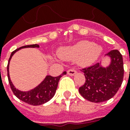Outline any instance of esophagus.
I'll return each instance as SVG.
<instances>
[{"label":"esophagus","mask_w":130,"mask_h":130,"mask_svg":"<svg viewBox=\"0 0 130 130\" xmlns=\"http://www.w3.org/2000/svg\"><path fill=\"white\" fill-rule=\"evenodd\" d=\"M76 73H77L76 70H75V69H70L67 71V74L69 75H71V76H73V75H75Z\"/></svg>","instance_id":"esophagus-1"}]
</instances>
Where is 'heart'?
<instances>
[{"mask_svg": "<svg viewBox=\"0 0 130 130\" xmlns=\"http://www.w3.org/2000/svg\"><path fill=\"white\" fill-rule=\"evenodd\" d=\"M103 48L92 42L84 40L68 46L61 52V55L67 59H77L82 65H88L94 63L102 53Z\"/></svg>", "mask_w": 130, "mask_h": 130, "instance_id": "heart-1", "label": "heart"}]
</instances>
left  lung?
Segmentation results:
<instances>
[{
  "label": "left lung",
  "mask_w": 130,
  "mask_h": 130,
  "mask_svg": "<svg viewBox=\"0 0 130 130\" xmlns=\"http://www.w3.org/2000/svg\"><path fill=\"white\" fill-rule=\"evenodd\" d=\"M106 55L111 59L107 67L97 63L81 70L84 73L86 82L79 88L80 94L92 103H102L115 95L123 82V57L118 50H113Z\"/></svg>",
  "instance_id": "left-lung-1"
}]
</instances>
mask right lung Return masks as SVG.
Returning a JSON list of instances; mask_svg holds the SVG:
<instances>
[{
	"mask_svg": "<svg viewBox=\"0 0 130 130\" xmlns=\"http://www.w3.org/2000/svg\"><path fill=\"white\" fill-rule=\"evenodd\" d=\"M40 46L38 44H31L21 46L19 48H17L14 51L12 52L10 58L9 59L8 65H7V75H8V79H9V83L10 84L11 88L13 91V94L16 96L21 100L24 103H26L27 104L34 106H37V105H42L44 103H46V102L51 100L55 95L56 90H57V86H58V83L60 78L62 77V75H65L67 72L64 71L61 75H60L58 77H53L51 75H46L45 79L39 85L36 86L35 88L32 89L31 90L27 91V92H23V91L19 90L15 88L13 86V83L11 82L10 76H9V63L11 61V59L12 56L15 54L17 51L20 50L21 48H39Z\"/></svg>",
	"mask_w": 130,
	"mask_h": 130,
	"instance_id": "obj_1",
	"label": "right lung"
}]
</instances>
